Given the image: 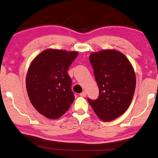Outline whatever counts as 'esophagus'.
<instances>
[{
    "mask_svg": "<svg viewBox=\"0 0 158 158\" xmlns=\"http://www.w3.org/2000/svg\"><path fill=\"white\" fill-rule=\"evenodd\" d=\"M80 96L81 97H85V96H86V92H85V91H83L82 93L80 94Z\"/></svg>",
    "mask_w": 158,
    "mask_h": 158,
    "instance_id": "esophagus-1",
    "label": "esophagus"
}]
</instances>
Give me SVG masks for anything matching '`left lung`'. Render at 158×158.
Returning <instances> with one entry per match:
<instances>
[{"mask_svg": "<svg viewBox=\"0 0 158 158\" xmlns=\"http://www.w3.org/2000/svg\"><path fill=\"white\" fill-rule=\"evenodd\" d=\"M90 62L99 89L96 100L88 98L102 121H110L126 112L133 98L135 73L124 54L115 49L90 54Z\"/></svg>", "mask_w": 158, "mask_h": 158, "instance_id": "8db88e82", "label": "left lung"}]
</instances>
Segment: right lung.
<instances>
[{"label": "right lung", "instance_id": "add662e5", "mask_svg": "<svg viewBox=\"0 0 158 158\" xmlns=\"http://www.w3.org/2000/svg\"><path fill=\"white\" fill-rule=\"evenodd\" d=\"M77 51L48 48L32 60L26 85L30 102L43 116L57 119L68 111L74 100L68 69Z\"/></svg>", "mask_w": 158, "mask_h": 158}]
</instances>
